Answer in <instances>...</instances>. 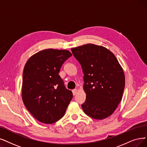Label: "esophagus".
<instances>
[{
	"label": "esophagus",
	"mask_w": 147,
	"mask_h": 147,
	"mask_svg": "<svg viewBox=\"0 0 147 147\" xmlns=\"http://www.w3.org/2000/svg\"><path fill=\"white\" fill-rule=\"evenodd\" d=\"M77 92H78V90H77V89H74V90H72V93H73V95H75L77 93Z\"/></svg>",
	"instance_id": "esophagus-1"
}]
</instances>
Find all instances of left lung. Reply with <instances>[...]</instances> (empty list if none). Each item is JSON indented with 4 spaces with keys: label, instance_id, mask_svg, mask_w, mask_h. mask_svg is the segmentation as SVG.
<instances>
[{
    "label": "left lung",
    "instance_id": "left-lung-1",
    "mask_svg": "<svg viewBox=\"0 0 147 147\" xmlns=\"http://www.w3.org/2000/svg\"><path fill=\"white\" fill-rule=\"evenodd\" d=\"M84 73V113L96 119L113 113L122 100L125 87L124 70L116 57L102 46L92 43L71 49Z\"/></svg>",
    "mask_w": 147,
    "mask_h": 147
}]
</instances>
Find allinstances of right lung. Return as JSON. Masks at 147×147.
Segmentation results:
<instances>
[{"instance_id":"right-lung-1","label":"right lung","mask_w":147,"mask_h":147,"mask_svg":"<svg viewBox=\"0 0 147 147\" xmlns=\"http://www.w3.org/2000/svg\"><path fill=\"white\" fill-rule=\"evenodd\" d=\"M72 54L66 50L46 49L32 55L23 73L22 98L37 121L46 124L64 116L72 98L58 75L62 64Z\"/></svg>"}]
</instances>
